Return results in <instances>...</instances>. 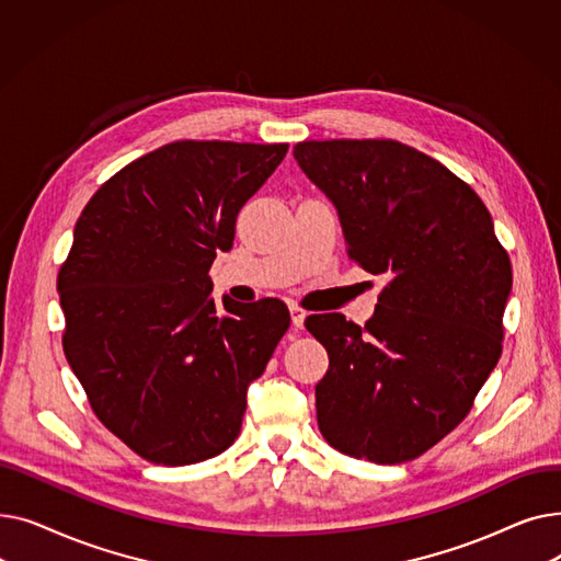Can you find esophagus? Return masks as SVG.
Returning a JSON list of instances; mask_svg holds the SVG:
<instances>
[{"mask_svg":"<svg viewBox=\"0 0 561 561\" xmlns=\"http://www.w3.org/2000/svg\"><path fill=\"white\" fill-rule=\"evenodd\" d=\"M305 318H307V311H305V309H300V307H296V305L290 307V320H293V328H296V330H302V325H305Z\"/></svg>","mask_w":561,"mask_h":561,"instance_id":"esophagus-1","label":"esophagus"}]
</instances>
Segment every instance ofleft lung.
I'll list each match as a JSON object with an SVG mask.
<instances>
[{
  "label": "left lung",
  "mask_w": 561,
  "mask_h": 561,
  "mask_svg": "<svg viewBox=\"0 0 561 561\" xmlns=\"http://www.w3.org/2000/svg\"><path fill=\"white\" fill-rule=\"evenodd\" d=\"M293 157L336 204L347 256L389 275L364 328L341 313L305 320L330 355L320 434L347 457L411 461L468 416L500 359L510 254L480 195L414 147L305 140Z\"/></svg>",
  "instance_id": "obj_1"
}]
</instances>
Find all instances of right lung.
I'll use <instances>...</instances> for the list:
<instances>
[{
    "mask_svg": "<svg viewBox=\"0 0 561 561\" xmlns=\"http://www.w3.org/2000/svg\"><path fill=\"white\" fill-rule=\"evenodd\" d=\"M288 145L174 140L88 199L58 271L64 352L100 423L138 457L186 466L241 434L245 393L290 325L282 300L218 307L216 250Z\"/></svg>",
    "mask_w": 561,
    "mask_h": 561,
    "instance_id": "1",
    "label": "right lung"
}]
</instances>
